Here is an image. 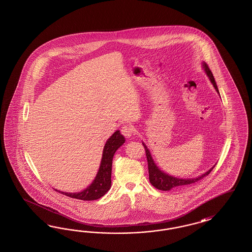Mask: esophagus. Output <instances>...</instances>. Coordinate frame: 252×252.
<instances>
[{
    "mask_svg": "<svg viewBox=\"0 0 252 252\" xmlns=\"http://www.w3.org/2000/svg\"><path fill=\"white\" fill-rule=\"evenodd\" d=\"M121 133L126 137H132L134 134V127L130 125H125L121 128Z\"/></svg>",
    "mask_w": 252,
    "mask_h": 252,
    "instance_id": "obj_1",
    "label": "esophagus"
}]
</instances>
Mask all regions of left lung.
Segmentation results:
<instances>
[{
  "label": "left lung",
  "instance_id": "8db88e82",
  "mask_svg": "<svg viewBox=\"0 0 252 252\" xmlns=\"http://www.w3.org/2000/svg\"><path fill=\"white\" fill-rule=\"evenodd\" d=\"M203 68L204 71L206 72L207 76H209L211 82L214 85V89L216 90V92L219 93L218 88L216 82L214 80V75L211 71V69L209 68L208 64L206 63H203ZM145 149L146 156H147V160H148V169H149V179L150 182L153 185L154 188L160 189V190L167 191L175 189V188H179V187H183V186H188L190 184L196 183L199 180H201L203 177L208 176L214 167L211 168L209 171H207L205 174H203L202 176H198L196 178H189V179H183V178H177L174 176H169L167 174L163 173L162 171H160L159 168L156 166V164L154 163L151 153L149 151V149L147 148V146L142 143Z\"/></svg>",
  "mask_w": 252,
  "mask_h": 252
}]
</instances>
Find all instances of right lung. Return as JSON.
<instances>
[{
    "label": "right lung",
    "mask_w": 252,
    "mask_h": 252,
    "mask_svg": "<svg viewBox=\"0 0 252 252\" xmlns=\"http://www.w3.org/2000/svg\"><path fill=\"white\" fill-rule=\"evenodd\" d=\"M125 137L121 135L119 130L115 132L113 136L107 140L106 144L103 149L101 161L97 176L93 180V182L90 185V187H88L86 189L78 193H66L56 189L55 190L70 198H77L81 200H94L104 196L111 189L112 185L111 174L113 157L115 152L118 150L120 146L125 143Z\"/></svg>",
    "instance_id": "1"
}]
</instances>
